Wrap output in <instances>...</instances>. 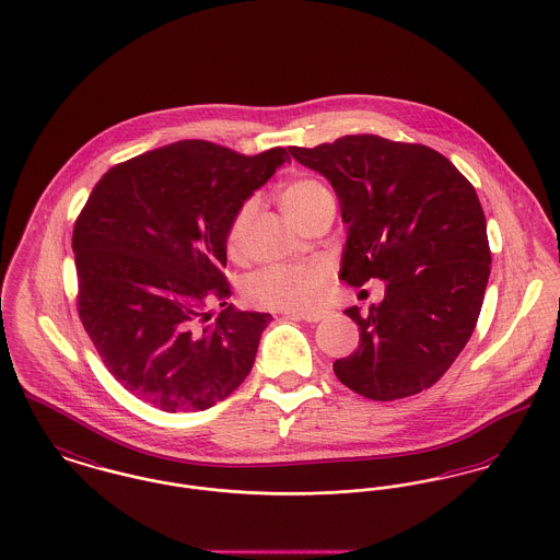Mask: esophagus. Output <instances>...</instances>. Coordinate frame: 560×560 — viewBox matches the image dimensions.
<instances>
[{
	"label": "esophagus",
	"mask_w": 560,
	"mask_h": 560,
	"mask_svg": "<svg viewBox=\"0 0 560 560\" xmlns=\"http://www.w3.org/2000/svg\"><path fill=\"white\" fill-rule=\"evenodd\" d=\"M280 314L294 320H305V323H320L324 318L323 312H280Z\"/></svg>",
	"instance_id": "esophagus-1"
}]
</instances>
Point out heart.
Instances as JSON below:
<instances>
[{"mask_svg":"<svg viewBox=\"0 0 560 560\" xmlns=\"http://www.w3.org/2000/svg\"><path fill=\"white\" fill-rule=\"evenodd\" d=\"M282 208L296 225L307 221L318 208H323L332 200L330 189L323 180L314 177L293 178L284 185L280 194ZM255 200H246L237 208L225 232V248L232 259L242 257L244 232L248 221L255 214ZM326 269L316 264L307 266H269L257 271L248 284L246 296L253 305L266 310H282V312H296L314 307L323 296Z\"/></svg>","mask_w":560,"mask_h":560,"instance_id":"b5f03b06","label":"heart"}]
</instances>
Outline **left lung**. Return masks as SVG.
<instances>
[{"label":"left lung","instance_id":"obj_1","mask_svg":"<svg viewBox=\"0 0 560 560\" xmlns=\"http://www.w3.org/2000/svg\"><path fill=\"white\" fill-rule=\"evenodd\" d=\"M294 160L330 180L348 225L341 280L385 282L358 324L360 346L332 364L371 400L432 387L466 348L491 273L487 221L476 189L442 153L377 135H348Z\"/></svg>","mask_w":560,"mask_h":560}]
</instances>
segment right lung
Listing matches in <instances>:
<instances>
[{"instance_id":"obj_1","label":"right lung","mask_w":560,"mask_h":560,"mask_svg":"<svg viewBox=\"0 0 560 560\" xmlns=\"http://www.w3.org/2000/svg\"><path fill=\"white\" fill-rule=\"evenodd\" d=\"M289 160L284 148L244 155L191 139L119 162L94 185L73 228L78 314L132 396L205 411L250 373L271 316L228 303L225 232ZM212 302L224 307L214 324Z\"/></svg>"}]
</instances>
